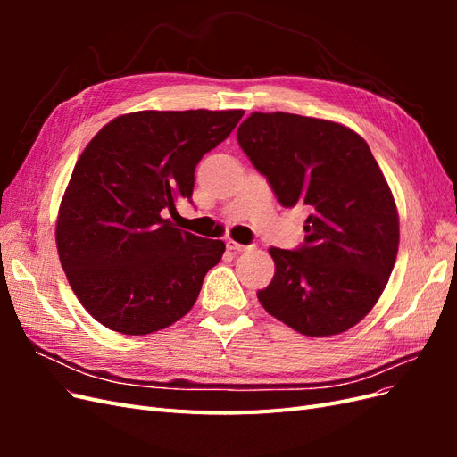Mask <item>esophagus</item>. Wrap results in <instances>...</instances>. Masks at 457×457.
I'll return each instance as SVG.
<instances>
[{"mask_svg": "<svg viewBox=\"0 0 457 457\" xmlns=\"http://www.w3.org/2000/svg\"><path fill=\"white\" fill-rule=\"evenodd\" d=\"M252 247L253 245H244V244H238V242H234V240H227V250H230L234 253L247 252V250H252Z\"/></svg>", "mask_w": 457, "mask_h": 457, "instance_id": "esophagus-1", "label": "esophagus"}]
</instances>
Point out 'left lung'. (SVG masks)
Returning <instances> with one entry per match:
<instances>
[{"label":"left lung","mask_w":457,"mask_h":457,"mask_svg":"<svg viewBox=\"0 0 457 457\" xmlns=\"http://www.w3.org/2000/svg\"><path fill=\"white\" fill-rule=\"evenodd\" d=\"M284 207L303 205L305 244L270 247L269 314L309 337L337 336L373 309L398 253V212L368 143L336 121L253 112L237 131Z\"/></svg>","instance_id":"8db88e82"}]
</instances>
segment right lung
Returning a JSON list of instances; mask_svg holds the SVG:
<instances>
[{"label": "right lung", "mask_w": 457, "mask_h": 457, "mask_svg": "<svg viewBox=\"0 0 457 457\" xmlns=\"http://www.w3.org/2000/svg\"><path fill=\"white\" fill-rule=\"evenodd\" d=\"M244 110H141L114 118L81 152L59 207L57 250L76 297L108 329L146 336L195 305L223 240L175 228L195 170Z\"/></svg>", "instance_id": "1"}]
</instances>
